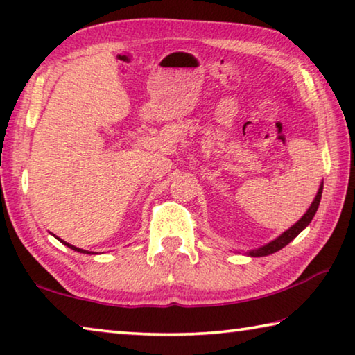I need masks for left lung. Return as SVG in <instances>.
Returning <instances> with one entry per match:
<instances>
[{
	"instance_id": "8db88e82",
	"label": "left lung",
	"mask_w": 355,
	"mask_h": 355,
	"mask_svg": "<svg viewBox=\"0 0 355 355\" xmlns=\"http://www.w3.org/2000/svg\"><path fill=\"white\" fill-rule=\"evenodd\" d=\"M321 194H322V184H321L320 191H318V194H316V197H315L313 203H311V207L307 209V213H305V214L302 216V218H300V219L296 222V224L288 228V230H286L285 233H282V235H280L277 239H274V241H271V243L266 244V245H263V248L257 249V250H250L249 255H252V257H264V255L274 254V252H277V250H280L282 248H285V245H286L288 243H291L293 239L296 238V236L299 235V233L302 232L304 228L310 224L311 219H313L316 209H318V207H320Z\"/></svg>"
}]
</instances>
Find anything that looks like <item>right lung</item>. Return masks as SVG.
I'll return each instance as SVG.
<instances>
[{"label":"right lung","mask_w":355,"mask_h":355,"mask_svg":"<svg viewBox=\"0 0 355 355\" xmlns=\"http://www.w3.org/2000/svg\"><path fill=\"white\" fill-rule=\"evenodd\" d=\"M58 239H59V238H58ZM61 243H62V244H65V245H67V248H70V249H73V250H76V252H81V254H89V252L83 250V249H78V248H75V245H71V244H69V243L62 241V239H61Z\"/></svg>","instance_id":"obj_1"}]
</instances>
